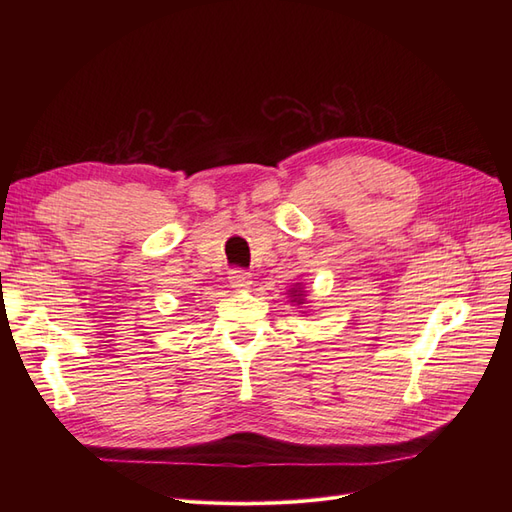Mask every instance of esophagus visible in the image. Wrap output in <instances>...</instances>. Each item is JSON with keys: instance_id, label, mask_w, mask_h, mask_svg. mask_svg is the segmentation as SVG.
Instances as JSON below:
<instances>
[{"instance_id": "obj_1", "label": "esophagus", "mask_w": 512, "mask_h": 512, "mask_svg": "<svg viewBox=\"0 0 512 512\" xmlns=\"http://www.w3.org/2000/svg\"><path fill=\"white\" fill-rule=\"evenodd\" d=\"M230 286L235 288V290H245V288H250L252 286V277H250V273H245V271H241V269H235L230 273Z\"/></svg>"}]
</instances>
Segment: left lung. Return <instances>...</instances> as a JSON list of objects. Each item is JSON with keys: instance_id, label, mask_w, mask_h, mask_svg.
Here are the masks:
<instances>
[{"instance_id": "8db88e82", "label": "left lung", "mask_w": 512, "mask_h": 512, "mask_svg": "<svg viewBox=\"0 0 512 512\" xmlns=\"http://www.w3.org/2000/svg\"><path fill=\"white\" fill-rule=\"evenodd\" d=\"M288 303L303 309V305L307 303V290H305L303 282H297L292 288H288ZM301 314H307V312H301Z\"/></svg>"}]
</instances>
